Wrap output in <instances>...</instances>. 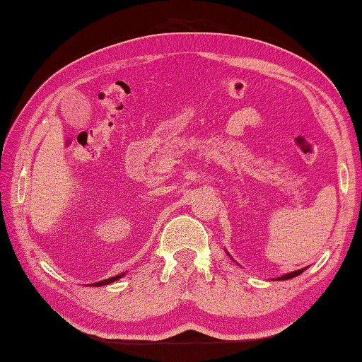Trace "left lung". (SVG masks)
<instances>
[{
	"label": "left lung",
	"instance_id": "obj_1",
	"mask_svg": "<svg viewBox=\"0 0 362 362\" xmlns=\"http://www.w3.org/2000/svg\"><path fill=\"white\" fill-rule=\"evenodd\" d=\"M303 270H305V269L297 270V272H291V274H287V275H284V276H281V278H278V279H291V278H293V276H298Z\"/></svg>",
	"mask_w": 362,
	"mask_h": 362
}]
</instances>
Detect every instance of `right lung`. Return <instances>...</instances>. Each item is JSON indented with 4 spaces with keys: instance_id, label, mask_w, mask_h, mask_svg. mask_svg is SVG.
<instances>
[{
    "instance_id": "add662e5",
    "label": "right lung",
    "mask_w": 362,
    "mask_h": 362,
    "mask_svg": "<svg viewBox=\"0 0 362 362\" xmlns=\"http://www.w3.org/2000/svg\"><path fill=\"white\" fill-rule=\"evenodd\" d=\"M124 274H122V275H117V276H112V278H107V279H103V281H100V283H93L92 286H105V284H109V283H114V281H117V279L119 278H122Z\"/></svg>"
}]
</instances>
